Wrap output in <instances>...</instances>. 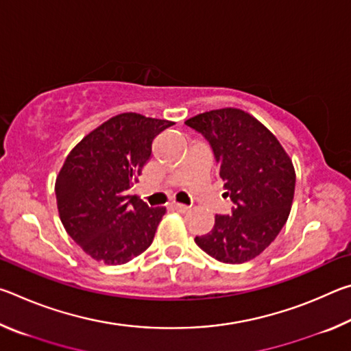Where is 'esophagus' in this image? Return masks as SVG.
I'll use <instances>...</instances> for the list:
<instances>
[{"mask_svg":"<svg viewBox=\"0 0 351 351\" xmlns=\"http://www.w3.org/2000/svg\"><path fill=\"white\" fill-rule=\"evenodd\" d=\"M171 207H173L175 210L181 212V213H186V212H189V209H190L189 206H184V204H180V203H173V204H171Z\"/></svg>","mask_w":351,"mask_h":351,"instance_id":"34e87169","label":"esophagus"}]
</instances>
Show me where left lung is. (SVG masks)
<instances>
[{
	"mask_svg": "<svg viewBox=\"0 0 351 351\" xmlns=\"http://www.w3.org/2000/svg\"><path fill=\"white\" fill-rule=\"evenodd\" d=\"M209 142L219 180L232 199L230 215H215L209 234L195 243L223 263L257 257L289 217L295 171L288 153L263 123L239 108L201 112L186 121Z\"/></svg>",
	"mask_w": 351,
	"mask_h": 351,
	"instance_id": "1",
	"label": "left lung"
}]
</instances>
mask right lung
I'll return each instance as SVG.
<instances>
[{
    "label": "right lung",
    "instance_id": "1",
    "mask_svg": "<svg viewBox=\"0 0 351 351\" xmlns=\"http://www.w3.org/2000/svg\"><path fill=\"white\" fill-rule=\"evenodd\" d=\"M171 121L122 112L88 133L56 180L62 223L77 245L105 265H123L152 245L165 207L127 190L150 159L152 142Z\"/></svg>",
    "mask_w": 351,
    "mask_h": 351
}]
</instances>
